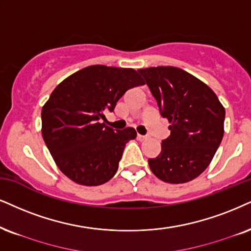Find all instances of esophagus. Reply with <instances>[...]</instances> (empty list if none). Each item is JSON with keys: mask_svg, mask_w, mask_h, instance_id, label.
<instances>
[{"mask_svg": "<svg viewBox=\"0 0 251 251\" xmlns=\"http://www.w3.org/2000/svg\"><path fill=\"white\" fill-rule=\"evenodd\" d=\"M136 139H138V140L142 141V140H145V139H147V136L141 135V134H136Z\"/></svg>", "mask_w": 251, "mask_h": 251, "instance_id": "esophagus-1", "label": "esophagus"}]
</instances>
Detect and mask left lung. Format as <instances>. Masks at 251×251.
Segmentation results:
<instances>
[{
	"label": "left lung",
	"instance_id": "8db88e82",
	"mask_svg": "<svg viewBox=\"0 0 251 251\" xmlns=\"http://www.w3.org/2000/svg\"><path fill=\"white\" fill-rule=\"evenodd\" d=\"M138 73L160 115L171 124L170 135L162 140L160 155L148 160L149 168L167 183L195 179L208 167L223 140L224 106L211 88L180 68L160 66Z\"/></svg>",
	"mask_w": 251,
	"mask_h": 251
}]
</instances>
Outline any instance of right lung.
<instances>
[{"label": "right lung", "instance_id": "obj_1", "mask_svg": "<svg viewBox=\"0 0 251 251\" xmlns=\"http://www.w3.org/2000/svg\"><path fill=\"white\" fill-rule=\"evenodd\" d=\"M144 85L132 68L89 66L56 87L41 111L44 141L68 178L95 186L115 176L134 128L115 131L100 120L128 89Z\"/></svg>", "mask_w": 251, "mask_h": 251}]
</instances>
